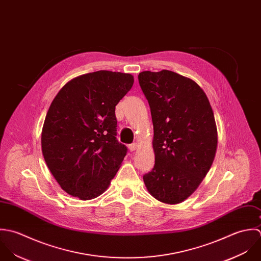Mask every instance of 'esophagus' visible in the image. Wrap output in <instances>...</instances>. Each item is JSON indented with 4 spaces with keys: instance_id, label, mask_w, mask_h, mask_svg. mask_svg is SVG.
<instances>
[{
    "instance_id": "1",
    "label": "esophagus",
    "mask_w": 261,
    "mask_h": 261,
    "mask_svg": "<svg viewBox=\"0 0 261 261\" xmlns=\"http://www.w3.org/2000/svg\"><path fill=\"white\" fill-rule=\"evenodd\" d=\"M137 147H138V143H132V144H130V145H129V149H130V151H134V150H136V149H137Z\"/></svg>"
}]
</instances>
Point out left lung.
Returning <instances> with one entry per match:
<instances>
[{"label":"left lung","mask_w":261,"mask_h":261,"mask_svg":"<svg viewBox=\"0 0 261 261\" xmlns=\"http://www.w3.org/2000/svg\"><path fill=\"white\" fill-rule=\"evenodd\" d=\"M139 85L153 123V169L143 176L157 201L175 205L198 189L213 164L218 145L208 97L192 79L171 70L142 71Z\"/></svg>","instance_id":"obj_1"}]
</instances>
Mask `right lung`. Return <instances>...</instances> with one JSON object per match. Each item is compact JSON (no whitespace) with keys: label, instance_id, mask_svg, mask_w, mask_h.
Instances as JSON below:
<instances>
[{"label":"right lung","instance_id":"obj_1","mask_svg":"<svg viewBox=\"0 0 261 261\" xmlns=\"http://www.w3.org/2000/svg\"><path fill=\"white\" fill-rule=\"evenodd\" d=\"M134 76L110 70L82 74L66 83L46 114L41 148L60 188L87 201L109 188L127 153L116 139L115 107Z\"/></svg>","mask_w":261,"mask_h":261}]
</instances>
